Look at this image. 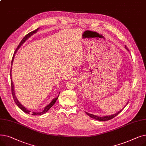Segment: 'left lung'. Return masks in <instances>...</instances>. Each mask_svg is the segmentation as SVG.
Wrapping results in <instances>:
<instances>
[{
	"label": "left lung",
	"instance_id": "obj_1",
	"mask_svg": "<svg viewBox=\"0 0 146 146\" xmlns=\"http://www.w3.org/2000/svg\"><path fill=\"white\" fill-rule=\"evenodd\" d=\"M125 47L127 48V50L128 51H129V50L128 49V48L127 47L126 45H125ZM128 102L127 103V105L128 104ZM122 110H123V109H122ZM122 110H121L119 111L118 112H117V113H115V114H113V115H108V116H105V117H98V116L89 113L88 112H86V114L88 115H89L90 117L92 118H94V119H96V120H98V121H108V120H110V119H112V118H114L115 117H116V116L117 115H118V114L122 111Z\"/></svg>",
	"mask_w": 146,
	"mask_h": 146
}]
</instances>
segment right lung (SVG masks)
Returning <instances> with one entry per match:
<instances>
[{"mask_svg": "<svg viewBox=\"0 0 146 146\" xmlns=\"http://www.w3.org/2000/svg\"><path fill=\"white\" fill-rule=\"evenodd\" d=\"M38 29H35V30H34V31H32V32H31V33H28V34H27L24 38H23V39L22 40V41L20 42V43L19 44V45H18V47L17 48V49H16V50H15V53H14V55L13 56V57H12V61H11V65H12V63H13V58H14V56H15V53L17 52V50H18V48L21 47V46L22 45V44H23V43H24L27 39L29 37V36H31L32 35H33L34 34H35L36 31H37V30H38ZM12 70V67H11V76H12L11 75V71ZM11 90H12V96H13V100H14V101H15V104H16L17 105H18V106L19 107V108L21 110H22L24 112H26L27 113H32V115H42V114H44V113H45V112H47L51 108V107L52 106V105L54 104L55 103H56V101H57V99H58V97H57L56 98H54L53 99V100L51 102V103L49 104V105H48L47 106H45V108H44V110H43V111H42V112H31V111H29L28 110H27L26 108H25V107L23 106V105H22L20 103H19V102L18 101V99H17V98L16 97V96H15V90H14V86H13V82H12V77H11Z\"/></svg>", "mask_w": 146, "mask_h": 146, "instance_id": "obj_1", "label": "right lung"}]
</instances>
